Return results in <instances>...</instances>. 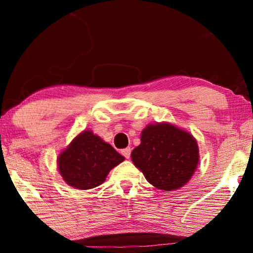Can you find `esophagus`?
<instances>
[{
  "label": "esophagus",
  "instance_id": "obj_1",
  "mask_svg": "<svg viewBox=\"0 0 253 253\" xmlns=\"http://www.w3.org/2000/svg\"><path fill=\"white\" fill-rule=\"evenodd\" d=\"M130 154H131V148L130 147H126V148H124V150H122V155L126 159H129Z\"/></svg>",
  "mask_w": 253,
  "mask_h": 253
}]
</instances>
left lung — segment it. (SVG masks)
<instances>
[{
	"mask_svg": "<svg viewBox=\"0 0 253 253\" xmlns=\"http://www.w3.org/2000/svg\"><path fill=\"white\" fill-rule=\"evenodd\" d=\"M131 159L148 183L174 191L192 177L199 148L191 133L172 124H150L141 132L140 145L132 151Z\"/></svg>",
	"mask_w": 253,
	"mask_h": 253,
	"instance_id": "8db88e82",
	"label": "left lung"
}]
</instances>
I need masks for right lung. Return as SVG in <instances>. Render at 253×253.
Instances as JSON below:
<instances>
[{"label":"right lung","instance_id":"right-lung-1","mask_svg":"<svg viewBox=\"0 0 253 253\" xmlns=\"http://www.w3.org/2000/svg\"><path fill=\"white\" fill-rule=\"evenodd\" d=\"M124 157L91 130L79 133L58 155L57 168L67 184L88 190L102 184L114 167Z\"/></svg>","mask_w":253,"mask_h":253}]
</instances>
